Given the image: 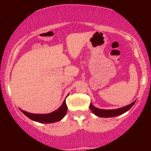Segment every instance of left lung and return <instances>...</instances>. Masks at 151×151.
<instances>
[{
  "mask_svg": "<svg viewBox=\"0 0 151 151\" xmlns=\"http://www.w3.org/2000/svg\"><path fill=\"white\" fill-rule=\"evenodd\" d=\"M136 101H133V103H131V104L126 106L122 107V108L117 109H113V110H106V109H99L94 107L93 106L90 104L89 107L91 109V111L93 112L95 115L98 116L100 117H104V118H109V117H114V116H117L121 115V114L125 113V112L129 111L131 107L133 106V104H135Z\"/></svg>",
  "mask_w": 151,
  "mask_h": 151,
  "instance_id": "left-lung-1",
  "label": "left lung"
}]
</instances>
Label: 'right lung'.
Wrapping results in <instances>:
<instances>
[{
    "label": "right lung",
    "mask_w": 151,
    "mask_h": 151,
    "mask_svg": "<svg viewBox=\"0 0 151 151\" xmlns=\"http://www.w3.org/2000/svg\"><path fill=\"white\" fill-rule=\"evenodd\" d=\"M21 110V109H20ZM67 111V106L66 104L65 100L64 101L61 106L59 108L58 110L52 112L50 114H30L27 111H24L21 110V111L26 116H27L31 120H33L40 123H44V124H50V123L58 122L63 119L65 116Z\"/></svg>",
    "instance_id": "right-lung-1"
}]
</instances>
